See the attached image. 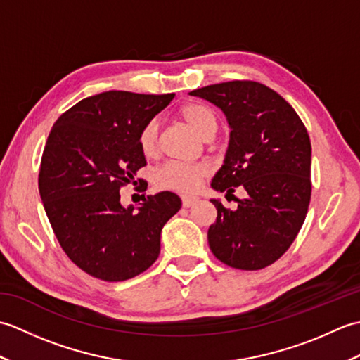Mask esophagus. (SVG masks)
I'll return each instance as SVG.
<instances>
[{
    "instance_id": "34e87169",
    "label": "esophagus",
    "mask_w": 360,
    "mask_h": 360,
    "mask_svg": "<svg viewBox=\"0 0 360 360\" xmlns=\"http://www.w3.org/2000/svg\"><path fill=\"white\" fill-rule=\"evenodd\" d=\"M196 202H198V198L195 196H182V205H184V207H192V205Z\"/></svg>"
}]
</instances>
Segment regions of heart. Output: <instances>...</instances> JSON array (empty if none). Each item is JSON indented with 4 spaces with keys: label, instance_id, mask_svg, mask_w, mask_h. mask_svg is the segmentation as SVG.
Returning <instances> with one entry per match:
<instances>
[{
    "label": "heart",
    "instance_id": "obj_1",
    "mask_svg": "<svg viewBox=\"0 0 360 360\" xmlns=\"http://www.w3.org/2000/svg\"><path fill=\"white\" fill-rule=\"evenodd\" d=\"M181 119L201 136L207 139L215 136L218 129V117L215 111L209 106L200 103H190L179 111ZM158 122L150 120L141 129L137 143H139L141 153L145 158H153L158 153ZM210 168L207 164H182V162H168L162 165L155 173V182L160 188L174 190L181 193H192L200 188L202 179L209 174Z\"/></svg>",
    "mask_w": 360,
    "mask_h": 360
}]
</instances>
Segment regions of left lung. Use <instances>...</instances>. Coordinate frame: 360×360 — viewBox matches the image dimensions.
<instances>
[{
	"label": "left lung",
	"instance_id": "left-lung-1",
	"mask_svg": "<svg viewBox=\"0 0 360 360\" xmlns=\"http://www.w3.org/2000/svg\"><path fill=\"white\" fill-rule=\"evenodd\" d=\"M224 112L231 128L224 162L212 188L233 196L238 207L218 210L209 227L210 250L243 271L272 264L295 240L311 200V141L302 119L285 98L262 83L235 80L190 91Z\"/></svg>",
	"mask_w": 360,
	"mask_h": 360
}]
</instances>
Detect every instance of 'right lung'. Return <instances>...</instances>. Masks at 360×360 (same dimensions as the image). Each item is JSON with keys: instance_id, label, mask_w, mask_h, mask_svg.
<instances>
[{"instance_id": "right-lung-1", "label": "right lung", "mask_w": 360, "mask_h": 360, "mask_svg": "<svg viewBox=\"0 0 360 360\" xmlns=\"http://www.w3.org/2000/svg\"><path fill=\"white\" fill-rule=\"evenodd\" d=\"M174 94L105 91L83 98L53 124L38 188L60 246L82 271L124 281L147 271L160 252V232L181 209L172 192L122 205L119 190L147 165L137 137Z\"/></svg>"}]
</instances>
